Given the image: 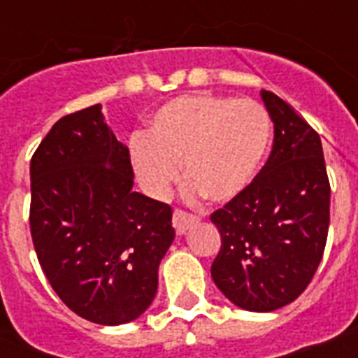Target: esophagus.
<instances>
[{
  "label": "esophagus",
  "mask_w": 358,
  "mask_h": 358,
  "mask_svg": "<svg viewBox=\"0 0 358 358\" xmlns=\"http://www.w3.org/2000/svg\"><path fill=\"white\" fill-rule=\"evenodd\" d=\"M195 223H199V219L195 215H189V213L182 212V210H176L173 213V227L178 236L185 234V230L191 229Z\"/></svg>",
  "instance_id": "obj_1"
}]
</instances>
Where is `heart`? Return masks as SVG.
Instances as JSON below:
<instances>
[{"instance_id":"1","label":"heart","mask_w":358,"mask_h":358,"mask_svg":"<svg viewBox=\"0 0 358 358\" xmlns=\"http://www.w3.org/2000/svg\"><path fill=\"white\" fill-rule=\"evenodd\" d=\"M269 143L271 119L262 103L184 94L157 108L146 135L129 141V165L141 187L157 199L178 180L182 162L189 199L229 202L252 184Z\"/></svg>"}]
</instances>
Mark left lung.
I'll list each match as a JSON object with an SVG mask.
<instances>
[{
	"mask_svg": "<svg viewBox=\"0 0 358 358\" xmlns=\"http://www.w3.org/2000/svg\"><path fill=\"white\" fill-rule=\"evenodd\" d=\"M260 96L275 129L271 156L210 217L221 232L212 278L239 308L273 312L303 294L322 262L331 185L320 135L282 98Z\"/></svg>",
	"mask_w": 358,
	"mask_h": 358,
	"instance_id": "left-lung-1",
	"label": "left lung"
}]
</instances>
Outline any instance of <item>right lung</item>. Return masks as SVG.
Listing matches in <instances>:
<instances>
[{
  "mask_svg": "<svg viewBox=\"0 0 358 358\" xmlns=\"http://www.w3.org/2000/svg\"><path fill=\"white\" fill-rule=\"evenodd\" d=\"M29 223L42 271L78 316L122 325L152 305L173 210L134 191L100 103L57 120L33 154Z\"/></svg>",
  "mask_w": 358,
  "mask_h": 358,
  "instance_id": "obj_1",
  "label": "right lung"
}]
</instances>
